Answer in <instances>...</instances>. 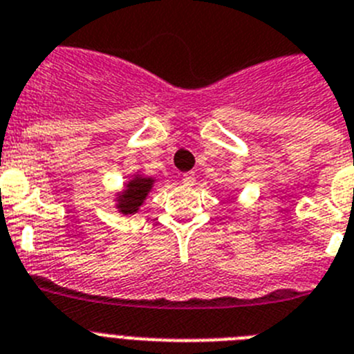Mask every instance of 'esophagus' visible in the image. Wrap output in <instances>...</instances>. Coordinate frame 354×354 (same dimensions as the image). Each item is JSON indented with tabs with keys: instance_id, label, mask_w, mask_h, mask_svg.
I'll return each mask as SVG.
<instances>
[{
	"instance_id": "esophagus-1",
	"label": "esophagus",
	"mask_w": 354,
	"mask_h": 354,
	"mask_svg": "<svg viewBox=\"0 0 354 354\" xmlns=\"http://www.w3.org/2000/svg\"><path fill=\"white\" fill-rule=\"evenodd\" d=\"M181 181H183V185H194L196 183V176L194 173H185L183 176H181Z\"/></svg>"
}]
</instances>
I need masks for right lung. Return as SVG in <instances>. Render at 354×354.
<instances>
[{
  "label": "right lung",
  "mask_w": 354,
  "mask_h": 354,
  "mask_svg": "<svg viewBox=\"0 0 354 354\" xmlns=\"http://www.w3.org/2000/svg\"><path fill=\"white\" fill-rule=\"evenodd\" d=\"M153 183H155V178L144 176V174H135V176L126 183L124 189L115 194V199H113V201H115V208H118L122 215L137 214L139 208L142 207L144 199H146L147 194L151 192Z\"/></svg>",
  "instance_id": "right-lung-1"
}]
</instances>
